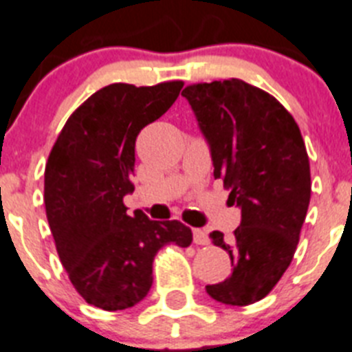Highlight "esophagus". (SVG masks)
I'll return each mask as SVG.
<instances>
[{
	"mask_svg": "<svg viewBox=\"0 0 352 352\" xmlns=\"http://www.w3.org/2000/svg\"><path fill=\"white\" fill-rule=\"evenodd\" d=\"M192 235L196 245H208V234L205 230H201V228H194Z\"/></svg>",
	"mask_w": 352,
	"mask_h": 352,
	"instance_id": "34e87169",
	"label": "esophagus"
}]
</instances>
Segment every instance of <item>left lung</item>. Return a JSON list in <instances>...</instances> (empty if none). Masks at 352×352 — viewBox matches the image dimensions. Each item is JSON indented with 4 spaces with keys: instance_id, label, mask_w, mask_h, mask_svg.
<instances>
[{
    "instance_id": "1",
    "label": "left lung",
    "mask_w": 352,
    "mask_h": 352,
    "mask_svg": "<svg viewBox=\"0 0 352 352\" xmlns=\"http://www.w3.org/2000/svg\"><path fill=\"white\" fill-rule=\"evenodd\" d=\"M182 95L210 145L214 178L223 179L228 203L241 208L234 235L210 234L234 270L207 293L248 306L274 289L297 250L311 197L306 145L286 107L245 80L190 84Z\"/></svg>"
}]
</instances>
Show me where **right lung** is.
I'll return each mask as SVG.
<instances>
[{"instance_id":"add662e5","label":"right lung","mask_w":352,"mask_h":352,"mask_svg":"<svg viewBox=\"0 0 352 352\" xmlns=\"http://www.w3.org/2000/svg\"><path fill=\"white\" fill-rule=\"evenodd\" d=\"M182 80L98 89L66 120L45 169V207L59 259L84 300L104 311L127 309L149 293L153 261L165 245L187 248L183 223L127 216L135 190L136 136L178 98Z\"/></svg>"}]
</instances>
